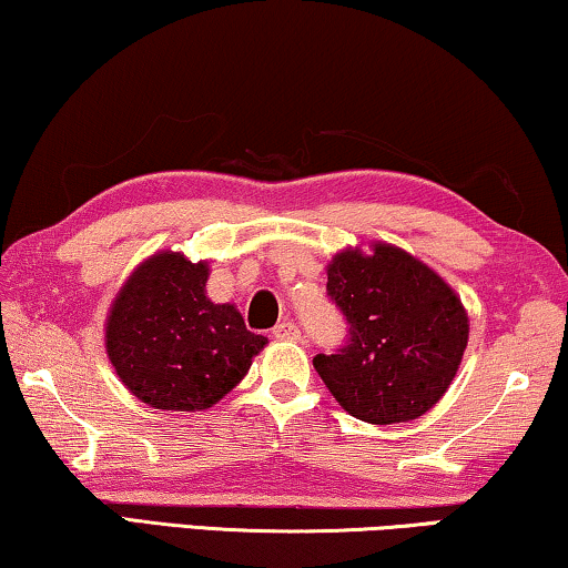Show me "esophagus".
<instances>
[{
  "label": "esophagus",
  "instance_id": "1",
  "mask_svg": "<svg viewBox=\"0 0 568 568\" xmlns=\"http://www.w3.org/2000/svg\"><path fill=\"white\" fill-rule=\"evenodd\" d=\"M273 336L281 338V342H298L301 328L295 326L293 321H281V324L273 328Z\"/></svg>",
  "mask_w": 568,
  "mask_h": 568
}]
</instances>
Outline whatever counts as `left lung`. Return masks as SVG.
Wrapping results in <instances>:
<instances>
[{"mask_svg":"<svg viewBox=\"0 0 568 568\" xmlns=\"http://www.w3.org/2000/svg\"><path fill=\"white\" fill-rule=\"evenodd\" d=\"M326 295L349 326L313 367L354 418L387 426L423 416L462 365L469 321L434 270L390 244L346 250L328 265Z\"/></svg>","mask_w":568,"mask_h":568,"instance_id":"1","label":"left lung"}]
</instances>
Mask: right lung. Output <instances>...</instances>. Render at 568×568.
Wrapping results in <instances>:
<instances>
[{
    "label": "right lung",
    "mask_w": 568,
    "mask_h": 568,
    "mask_svg": "<svg viewBox=\"0 0 568 568\" xmlns=\"http://www.w3.org/2000/svg\"><path fill=\"white\" fill-rule=\"evenodd\" d=\"M206 262L160 252L134 270L106 318V354L130 393L160 410H206L267 344L230 303L206 298Z\"/></svg>",
    "instance_id": "right-lung-1"
}]
</instances>
